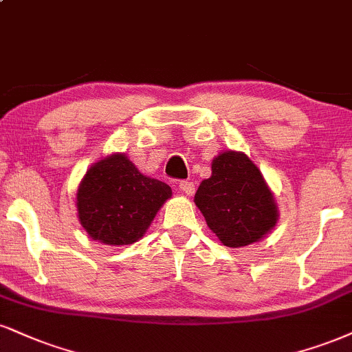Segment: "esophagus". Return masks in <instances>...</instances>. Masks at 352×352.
Segmentation results:
<instances>
[{
    "instance_id": "34e87169",
    "label": "esophagus",
    "mask_w": 352,
    "mask_h": 352,
    "mask_svg": "<svg viewBox=\"0 0 352 352\" xmlns=\"http://www.w3.org/2000/svg\"><path fill=\"white\" fill-rule=\"evenodd\" d=\"M179 187L185 195H193L195 193V184H193V182H190V180H182L179 184Z\"/></svg>"
}]
</instances>
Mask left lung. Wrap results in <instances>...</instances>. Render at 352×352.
Masks as SVG:
<instances>
[{
	"label": "left lung",
	"mask_w": 352,
	"mask_h": 352,
	"mask_svg": "<svg viewBox=\"0 0 352 352\" xmlns=\"http://www.w3.org/2000/svg\"><path fill=\"white\" fill-rule=\"evenodd\" d=\"M210 230L228 248L264 238L277 223V206L259 168L245 154L226 151L211 164V177L195 193Z\"/></svg>",
	"instance_id": "obj_1"
}]
</instances>
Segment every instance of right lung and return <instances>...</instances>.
<instances>
[{
  "instance_id": "1",
  "label": "right lung",
  "mask_w": 352,
  "mask_h": 352,
  "mask_svg": "<svg viewBox=\"0 0 352 352\" xmlns=\"http://www.w3.org/2000/svg\"><path fill=\"white\" fill-rule=\"evenodd\" d=\"M170 197L167 184L142 175L126 155L114 154L83 177L77 193L78 218L93 239L122 248L142 238Z\"/></svg>"
}]
</instances>
